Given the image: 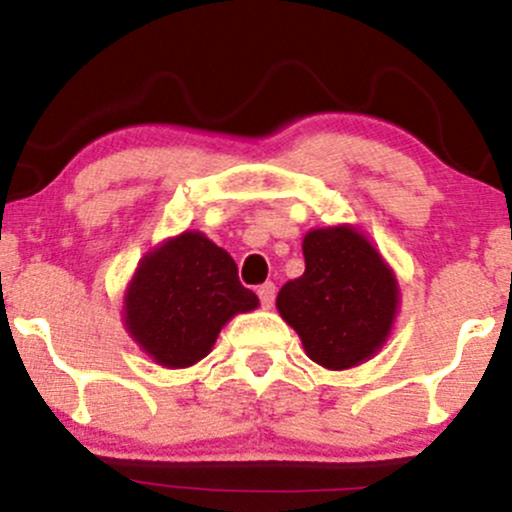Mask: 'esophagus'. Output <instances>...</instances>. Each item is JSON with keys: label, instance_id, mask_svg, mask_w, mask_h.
Masks as SVG:
<instances>
[{"label": "esophagus", "instance_id": "obj_1", "mask_svg": "<svg viewBox=\"0 0 512 512\" xmlns=\"http://www.w3.org/2000/svg\"><path fill=\"white\" fill-rule=\"evenodd\" d=\"M274 294H277V286H274L272 282H265L262 286H257V296H260V303L265 308H272Z\"/></svg>", "mask_w": 512, "mask_h": 512}]
</instances>
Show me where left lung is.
<instances>
[{"instance_id": "obj_1", "label": "left lung", "mask_w": 512, "mask_h": 512, "mask_svg": "<svg viewBox=\"0 0 512 512\" xmlns=\"http://www.w3.org/2000/svg\"><path fill=\"white\" fill-rule=\"evenodd\" d=\"M306 272L277 296L282 318L313 362L347 369L381 347L396 316L398 286L379 252L355 228H320L303 238Z\"/></svg>"}]
</instances>
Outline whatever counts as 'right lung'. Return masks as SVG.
<instances>
[{
    "instance_id": "obj_1",
    "label": "right lung",
    "mask_w": 512,
    "mask_h": 512,
    "mask_svg": "<svg viewBox=\"0 0 512 512\" xmlns=\"http://www.w3.org/2000/svg\"><path fill=\"white\" fill-rule=\"evenodd\" d=\"M257 296L238 279L223 247L182 233L145 255L126 294V328L162 367H189L211 352L235 313Z\"/></svg>"
}]
</instances>
